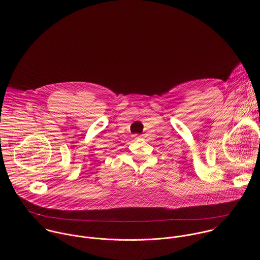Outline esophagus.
<instances>
[{"mask_svg": "<svg viewBox=\"0 0 260 260\" xmlns=\"http://www.w3.org/2000/svg\"><path fill=\"white\" fill-rule=\"evenodd\" d=\"M136 138H138V137H136Z\"/></svg>", "mask_w": 260, "mask_h": 260, "instance_id": "1", "label": "esophagus"}]
</instances>
